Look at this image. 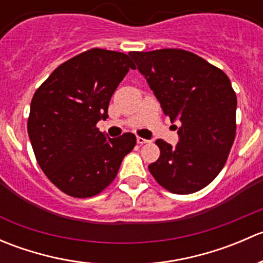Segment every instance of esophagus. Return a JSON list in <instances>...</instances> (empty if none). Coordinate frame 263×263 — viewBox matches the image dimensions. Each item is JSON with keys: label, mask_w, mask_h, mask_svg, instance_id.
<instances>
[{"label": "esophagus", "mask_w": 263, "mask_h": 263, "mask_svg": "<svg viewBox=\"0 0 263 263\" xmlns=\"http://www.w3.org/2000/svg\"><path fill=\"white\" fill-rule=\"evenodd\" d=\"M136 141H137V144L139 145H144V144H148V140H146V139H144V137H140V136H137V139H136Z\"/></svg>", "instance_id": "1"}]
</instances>
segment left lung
I'll use <instances>...</instances> for the list:
<instances>
[{"instance_id": "left-lung-1", "label": "left lung", "mask_w": 263, "mask_h": 263, "mask_svg": "<svg viewBox=\"0 0 263 263\" xmlns=\"http://www.w3.org/2000/svg\"><path fill=\"white\" fill-rule=\"evenodd\" d=\"M171 121L179 119V142L156 140L160 156L148 165L163 188L190 195L224 168L235 139L237 95L229 78L200 55L179 48L129 52Z\"/></svg>"}]
</instances>
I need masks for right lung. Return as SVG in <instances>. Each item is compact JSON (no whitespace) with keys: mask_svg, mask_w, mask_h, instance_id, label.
<instances>
[{"mask_svg":"<svg viewBox=\"0 0 263 263\" xmlns=\"http://www.w3.org/2000/svg\"><path fill=\"white\" fill-rule=\"evenodd\" d=\"M128 57L91 48L58 66L31 99L28 134L39 166L58 190L76 198L99 195L116 179L134 134L107 139L97 127L128 70Z\"/></svg>","mask_w":263,"mask_h":263,"instance_id":"right-lung-1","label":"right lung"}]
</instances>
